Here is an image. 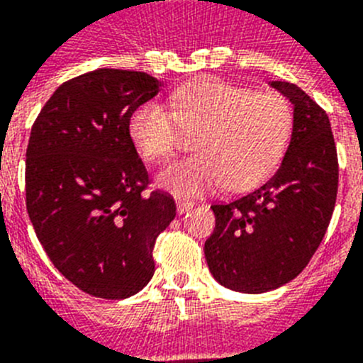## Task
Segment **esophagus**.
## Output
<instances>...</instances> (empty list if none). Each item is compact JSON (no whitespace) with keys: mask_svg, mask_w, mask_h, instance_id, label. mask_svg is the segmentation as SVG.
<instances>
[{"mask_svg":"<svg viewBox=\"0 0 363 363\" xmlns=\"http://www.w3.org/2000/svg\"><path fill=\"white\" fill-rule=\"evenodd\" d=\"M175 203H177V212L181 213H186V212H190L191 208H194V203H191V201H188V199H177L175 201Z\"/></svg>","mask_w":363,"mask_h":363,"instance_id":"obj_1","label":"esophagus"}]
</instances>
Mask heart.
<instances>
[{
	"label": "heart",
	"mask_w": 363,
	"mask_h": 363,
	"mask_svg": "<svg viewBox=\"0 0 363 363\" xmlns=\"http://www.w3.org/2000/svg\"><path fill=\"white\" fill-rule=\"evenodd\" d=\"M172 109L159 102L138 106L128 122L140 155H172L182 131H197L195 155L175 160L157 184L175 197H197L217 188H254L276 169L292 131V109L281 94L252 93L219 78H201L172 94Z\"/></svg>",
	"instance_id": "obj_1"
}]
</instances>
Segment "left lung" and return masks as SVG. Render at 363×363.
I'll return each mask as SVG.
<instances>
[{
	"instance_id": "1",
	"label": "left lung",
	"mask_w": 363,
	"mask_h": 363,
	"mask_svg": "<svg viewBox=\"0 0 363 363\" xmlns=\"http://www.w3.org/2000/svg\"><path fill=\"white\" fill-rule=\"evenodd\" d=\"M292 104V135L277 172L252 194L213 204L208 269L230 291L261 294L307 267L325 235L338 191V157L327 113L289 82H269Z\"/></svg>"
}]
</instances>
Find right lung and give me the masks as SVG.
Returning a JSON list of instances; mask_svg holds the SVG:
<instances>
[{
    "label": "right lung",
    "mask_w": 363,
    "mask_h": 363,
    "mask_svg": "<svg viewBox=\"0 0 363 363\" xmlns=\"http://www.w3.org/2000/svg\"><path fill=\"white\" fill-rule=\"evenodd\" d=\"M160 87L147 72L89 71L52 93L30 131V223L60 274L96 298L143 291L157 235L175 219L169 195H143L150 179L128 131L131 113Z\"/></svg>",
    "instance_id": "right-lung-1"
}]
</instances>
